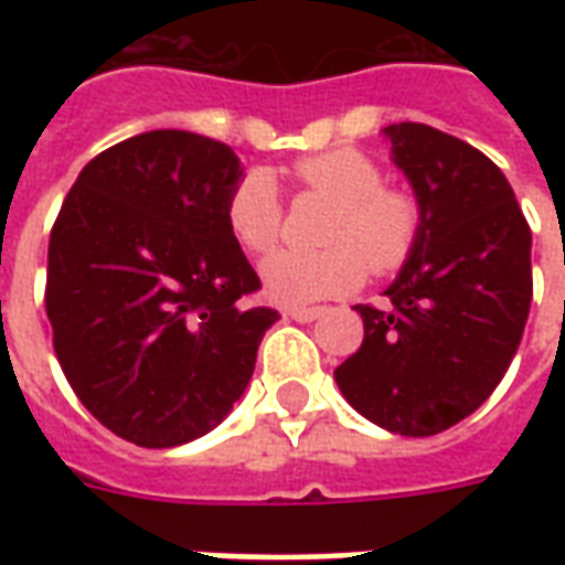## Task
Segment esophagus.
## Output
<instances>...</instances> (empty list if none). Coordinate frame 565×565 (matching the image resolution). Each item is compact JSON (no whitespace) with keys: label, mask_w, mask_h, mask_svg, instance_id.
Listing matches in <instances>:
<instances>
[{"label":"esophagus","mask_w":565,"mask_h":565,"mask_svg":"<svg viewBox=\"0 0 565 565\" xmlns=\"http://www.w3.org/2000/svg\"><path fill=\"white\" fill-rule=\"evenodd\" d=\"M284 315L296 320V323H311V320H318L323 315V308H287Z\"/></svg>","instance_id":"esophagus-1"}]
</instances>
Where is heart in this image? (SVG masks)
<instances>
[{"label": "heart", "instance_id": "b5f03b06", "mask_svg": "<svg viewBox=\"0 0 565 565\" xmlns=\"http://www.w3.org/2000/svg\"><path fill=\"white\" fill-rule=\"evenodd\" d=\"M294 181L308 193L330 199L320 250H281L263 263L259 278L271 302L306 306L356 290L366 271L387 275L412 257L420 233L415 196L384 184L366 153L351 148L323 150L294 162ZM230 235L247 254H269L284 230L278 186L266 172H247L226 196Z\"/></svg>", "mask_w": 565, "mask_h": 565}]
</instances>
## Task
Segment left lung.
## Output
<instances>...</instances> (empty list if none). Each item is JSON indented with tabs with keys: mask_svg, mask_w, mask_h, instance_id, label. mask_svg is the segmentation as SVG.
<instances>
[{
	"mask_svg": "<svg viewBox=\"0 0 565 565\" xmlns=\"http://www.w3.org/2000/svg\"><path fill=\"white\" fill-rule=\"evenodd\" d=\"M384 136L415 190L420 233L387 302L354 306L366 335L335 369V384L372 424L436 436L497 391L521 344L533 235L481 150L426 124H393Z\"/></svg>",
	"mask_w": 565,
	"mask_h": 565,
	"instance_id": "obj_1",
	"label": "left lung"
}]
</instances>
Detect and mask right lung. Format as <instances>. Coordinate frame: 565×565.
<instances>
[{
  "mask_svg": "<svg viewBox=\"0 0 565 565\" xmlns=\"http://www.w3.org/2000/svg\"><path fill=\"white\" fill-rule=\"evenodd\" d=\"M242 174L223 141L141 132L81 169L51 230L56 360L84 408L139 448L221 424L278 320L242 306L259 278L223 217Z\"/></svg>",
  "mask_w": 565,
  "mask_h": 565,
  "instance_id": "1",
  "label": "right lung"
}]
</instances>
